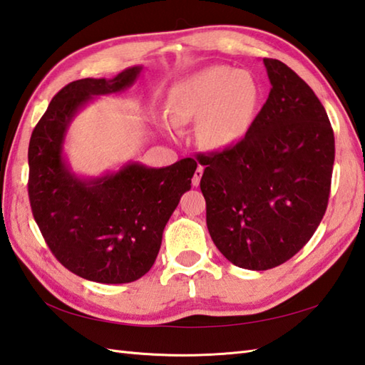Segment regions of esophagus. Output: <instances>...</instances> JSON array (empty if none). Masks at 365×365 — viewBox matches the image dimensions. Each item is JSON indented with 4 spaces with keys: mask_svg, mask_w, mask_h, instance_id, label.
<instances>
[{
    "mask_svg": "<svg viewBox=\"0 0 365 365\" xmlns=\"http://www.w3.org/2000/svg\"><path fill=\"white\" fill-rule=\"evenodd\" d=\"M204 174V168L202 166H197L195 170V175H192V187H199V183H201V177Z\"/></svg>",
    "mask_w": 365,
    "mask_h": 365,
    "instance_id": "34e87169",
    "label": "esophagus"
}]
</instances>
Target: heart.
I'll return each mask as SVG.
<instances>
[{"label": "heart", "mask_w": 365, "mask_h": 365, "mask_svg": "<svg viewBox=\"0 0 365 365\" xmlns=\"http://www.w3.org/2000/svg\"><path fill=\"white\" fill-rule=\"evenodd\" d=\"M258 106L259 85L252 74L212 64L170 90L168 110L175 126L201 120L199 133L205 144L226 148L247 134Z\"/></svg>", "instance_id": "1"}]
</instances>
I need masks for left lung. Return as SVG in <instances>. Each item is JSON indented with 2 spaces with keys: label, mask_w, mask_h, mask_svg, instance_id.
<instances>
[{
  "label": "left lung",
  "mask_w": 365,
  "mask_h": 365,
  "mask_svg": "<svg viewBox=\"0 0 365 365\" xmlns=\"http://www.w3.org/2000/svg\"><path fill=\"white\" fill-rule=\"evenodd\" d=\"M270 91L245 138L199 155L213 244L234 266L267 270L292 258L329 201L334 131L313 90L287 64L264 58Z\"/></svg>",
  "instance_id": "left-lung-1"
}]
</instances>
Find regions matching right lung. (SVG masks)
<instances>
[{
  "label": "right lung",
  "instance_id": "add662e5",
  "mask_svg": "<svg viewBox=\"0 0 365 365\" xmlns=\"http://www.w3.org/2000/svg\"><path fill=\"white\" fill-rule=\"evenodd\" d=\"M140 71L131 66L112 78L68 83L50 101L28 147L36 223L55 258L90 282L130 283L152 269L164 227L197 168L191 158L166 168L130 161L96 177L71 168L64 142L77 113L99 96L130 88Z\"/></svg>",
  "mask_w": 365,
  "mask_h": 365
}]
</instances>
